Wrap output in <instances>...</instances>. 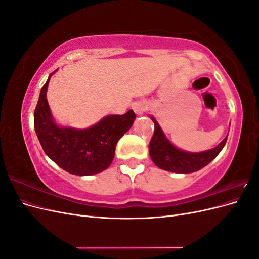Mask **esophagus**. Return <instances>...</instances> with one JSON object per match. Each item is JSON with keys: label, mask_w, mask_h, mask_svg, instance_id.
Segmentation results:
<instances>
[{"label": "esophagus", "mask_w": 259, "mask_h": 259, "mask_svg": "<svg viewBox=\"0 0 259 259\" xmlns=\"http://www.w3.org/2000/svg\"><path fill=\"white\" fill-rule=\"evenodd\" d=\"M147 108H148V106L145 101H137V103H134L132 105V109L138 115L145 113L147 111Z\"/></svg>", "instance_id": "obj_1"}]
</instances>
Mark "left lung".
Wrapping results in <instances>:
<instances>
[{"label": "left lung", "mask_w": 259, "mask_h": 259, "mask_svg": "<svg viewBox=\"0 0 259 259\" xmlns=\"http://www.w3.org/2000/svg\"><path fill=\"white\" fill-rule=\"evenodd\" d=\"M151 120L154 123V133L149 144V153L156 166L171 173H193L206 166L222 151L228 137L227 135L221 144L210 150L199 153L186 152L171 145L164 136L158 122L153 117Z\"/></svg>", "instance_id": "8db88e82"}]
</instances>
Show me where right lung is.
Segmentation results:
<instances>
[{"label": "right lung", "instance_id": "add662e5", "mask_svg": "<svg viewBox=\"0 0 259 259\" xmlns=\"http://www.w3.org/2000/svg\"><path fill=\"white\" fill-rule=\"evenodd\" d=\"M53 73L43 85L34 110V128L43 150L70 174L89 176L100 173L110 166L115 146L131 128L136 114L130 110L122 115H108L86 130L61 128L54 123L46 99Z\"/></svg>", "mask_w": 259, "mask_h": 259}]
</instances>
